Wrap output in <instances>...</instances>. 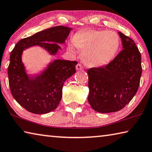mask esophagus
Masks as SVG:
<instances>
[{
    "label": "esophagus",
    "mask_w": 152,
    "mask_h": 152,
    "mask_svg": "<svg viewBox=\"0 0 152 152\" xmlns=\"http://www.w3.org/2000/svg\"><path fill=\"white\" fill-rule=\"evenodd\" d=\"M76 68L77 70H83V67H82L81 66V64H77L76 66Z\"/></svg>",
    "instance_id": "obj_1"
}]
</instances>
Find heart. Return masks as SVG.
Listing matches in <instances>:
<instances>
[{
	"label": "heart",
	"mask_w": 152,
	"mask_h": 152,
	"mask_svg": "<svg viewBox=\"0 0 152 152\" xmlns=\"http://www.w3.org/2000/svg\"><path fill=\"white\" fill-rule=\"evenodd\" d=\"M73 44L68 45L71 53L74 46L80 51L81 58L90 68H101L108 65L119 52L121 40L117 33L112 31L88 29L76 33Z\"/></svg>",
	"instance_id": "heart-1"
}]
</instances>
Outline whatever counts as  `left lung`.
I'll list each match as a JSON object with an SVG mask.
<instances>
[{
    "label": "left lung",
    "mask_w": 152,
    "mask_h": 152,
    "mask_svg": "<svg viewBox=\"0 0 152 152\" xmlns=\"http://www.w3.org/2000/svg\"><path fill=\"white\" fill-rule=\"evenodd\" d=\"M118 33L123 50L106 66L87 71L88 101L92 109L99 113L122 109L132 101L140 86L141 53L133 40L121 32Z\"/></svg>",
    "instance_id": "8db88e82"
}]
</instances>
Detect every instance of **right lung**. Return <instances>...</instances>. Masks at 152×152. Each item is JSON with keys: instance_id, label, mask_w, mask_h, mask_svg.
<instances>
[{"instance_id": "right-lung-1", "label": "right lung", "mask_w": 152, "mask_h": 152, "mask_svg": "<svg viewBox=\"0 0 152 152\" xmlns=\"http://www.w3.org/2000/svg\"><path fill=\"white\" fill-rule=\"evenodd\" d=\"M72 28L57 26L20 39L10 55L9 86L18 103L35 114L55 110L61 99L64 82L76 73V61L55 60L36 74H29L22 60L23 51L38 46L55 56L64 44Z\"/></svg>"}]
</instances>
